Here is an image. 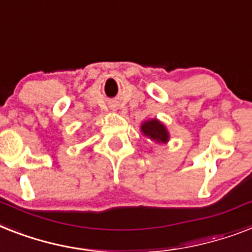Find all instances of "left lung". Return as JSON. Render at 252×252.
<instances>
[{"label":"left lung","mask_w":252,"mask_h":252,"mask_svg":"<svg viewBox=\"0 0 252 252\" xmlns=\"http://www.w3.org/2000/svg\"><path fill=\"white\" fill-rule=\"evenodd\" d=\"M141 133L155 144H167L169 141V132L167 126L159 119H147L141 124Z\"/></svg>","instance_id":"8db88e82"}]
</instances>
